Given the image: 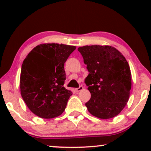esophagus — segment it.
I'll list each match as a JSON object with an SVG mask.
<instances>
[{
	"label": "esophagus",
	"instance_id": "esophagus-1",
	"mask_svg": "<svg viewBox=\"0 0 151 151\" xmlns=\"http://www.w3.org/2000/svg\"><path fill=\"white\" fill-rule=\"evenodd\" d=\"M83 88H84L83 86H80L78 88H76V91H77V92H79V91H80L83 90Z\"/></svg>",
	"mask_w": 151,
	"mask_h": 151
}]
</instances>
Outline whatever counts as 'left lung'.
Returning <instances> with one entry per match:
<instances>
[{
	"label": "left lung",
	"instance_id": "obj_1",
	"mask_svg": "<svg viewBox=\"0 0 151 151\" xmlns=\"http://www.w3.org/2000/svg\"><path fill=\"white\" fill-rule=\"evenodd\" d=\"M78 50L89 72L84 81L91 93V99L85 104L88 112L103 119L115 117L129 99V63L117 49L109 45H86Z\"/></svg>",
	"mask_w": 151,
	"mask_h": 151
}]
</instances>
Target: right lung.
Listing matches in <instances>:
<instances>
[{
	"instance_id": "right-lung-1",
	"label": "right lung",
	"mask_w": 151,
	"mask_h": 151,
	"mask_svg": "<svg viewBox=\"0 0 151 151\" xmlns=\"http://www.w3.org/2000/svg\"><path fill=\"white\" fill-rule=\"evenodd\" d=\"M76 46L45 43L34 47L22 63L20 93L29 110L37 116L51 119L60 115L71 91L64 87V65Z\"/></svg>"
}]
</instances>
